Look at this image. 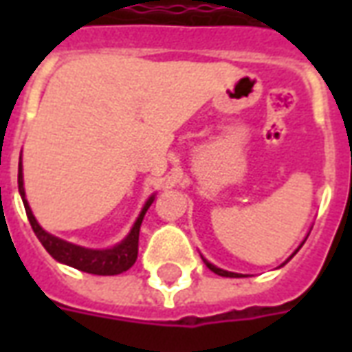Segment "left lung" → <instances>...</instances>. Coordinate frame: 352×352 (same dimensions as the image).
<instances>
[{"label":"left lung","instance_id":"1","mask_svg":"<svg viewBox=\"0 0 352 352\" xmlns=\"http://www.w3.org/2000/svg\"><path fill=\"white\" fill-rule=\"evenodd\" d=\"M303 243H305V239H303L302 243H300V247H298V249H296V251H294V252H292V254H290V256H288V258H287V260H285V262H283V264H280V265H279V267H283V265L287 264L288 260L292 258V256H294L296 252H298V251H300V249H302V245H303ZM201 260H204V262H206V265H207V267H209V270H211V272H213V273H217V275H221V277H245L243 273H234V272H226V270H222V267H217V265H214V264H211V262H209V260H206V258H204V256H201Z\"/></svg>","mask_w":352,"mask_h":352}]
</instances>
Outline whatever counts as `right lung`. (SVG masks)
Segmentation results:
<instances>
[{"label":"right lung","instance_id":"right-lung-1","mask_svg":"<svg viewBox=\"0 0 352 352\" xmlns=\"http://www.w3.org/2000/svg\"><path fill=\"white\" fill-rule=\"evenodd\" d=\"M19 192L20 198L24 201V209H26L28 221L34 228L35 236L41 241V245L47 249L50 256L58 260L60 264L72 265L75 270H80L85 273H92V275H118V273L130 270L131 265L138 260V247H139V230H141V222L145 217L146 209L153 206L156 194L148 196L145 206L141 209V213L133 222V226L128 232V236L124 237L120 243L109 249H88V247H80V245L69 243L65 239L52 236L47 230L41 228V224L32 213V207L26 199V190H24V173H22V156L19 160Z\"/></svg>","mask_w":352,"mask_h":352}]
</instances>
